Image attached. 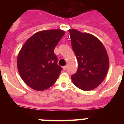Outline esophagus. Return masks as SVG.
Here are the masks:
<instances>
[{
    "mask_svg": "<svg viewBox=\"0 0 124 124\" xmlns=\"http://www.w3.org/2000/svg\"><path fill=\"white\" fill-rule=\"evenodd\" d=\"M63 68L64 70H66V69H67V66H63Z\"/></svg>",
    "mask_w": 124,
    "mask_h": 124,
    "instance_id": "esophagus-1",
    "label": "esophagus"
}]
</instances>
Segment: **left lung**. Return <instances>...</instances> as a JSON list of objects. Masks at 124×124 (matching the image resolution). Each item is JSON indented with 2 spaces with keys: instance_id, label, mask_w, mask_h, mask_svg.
<instances>
[{
  "instance_id": "left-lung-1",
  "label": "left lung",
  "mask_w": 124,
  "mask_h": 124,
  "mask_svg": "<svg viewBox=\"0 0 124 124\" xmlns=\"http://www.w3.org/2000/svg\"><path fill=\"white\" fill-rule=\"evenodd\" d=\"M72 48L78 61L73 84L83 91L93 90L100 85L109 70V60L101 41L95 36L76 29L68 30Z\"/></svg>"
}]
</instances>
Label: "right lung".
Listing matches in <instances>:
<instances>
[{"label": "right lung", "instance_id": "1", "mask_svg": "<svg viewBox=\"0 0 124 124\" xmlns=\"http://www.w3.org/2000/svg\"><path fill=\"white\" fill-rule=\"evenodd\" d=\"M64 34L59 29L38 31L20 50L17 60L18 73L25 84L34 90H46L58 78L62 69L57 64L54 49Z\"/></svg>", "mask_w": 124, "mask_h": 124}]
</instances>
